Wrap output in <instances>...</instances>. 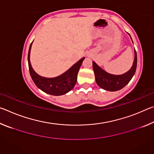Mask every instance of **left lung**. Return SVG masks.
<instances>
[{"label":"left lung","instance_id":"1","mask_svg":"<svg viewBox=\"0 0 154 154\" xmlns=\"http://www.w3.org/2000/svg\"><path fill=\"white\" fill-rule=\"evenodd\" d=\"M92 65L96 82L98 86L103 90L115 92L121 90L122 88L126 86L134 76L137 65V52L134 49V59L131 69L122 75H116L108 73L98 66L95 62H92Z\"/></svg>","mask_w":154,"mask_h":154}]
</instances>
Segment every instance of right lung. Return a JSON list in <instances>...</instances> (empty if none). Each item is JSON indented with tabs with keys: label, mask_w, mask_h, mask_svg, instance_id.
<instances>
[{
	"label": "right lung",
	"mask_w": 154,
	"mask_h": 154,
	"mask_svg": "<svg viewBox=\"0 0 154 154\" xmlns=\"http://www.w3.org/2000/svg\"><path fill=\"white\" fill-rule=\"evenodd\" d=\"M32 43V42L31 43L28 50V62L30 76L36 86L43 92L54 96L63 95L71 91L76 84L78 72L83 60L85 59L84 57L60 76L54 78L43 77L36 73L31 66L30 54Z\"/></svg>",
	"instance_id": "1"
}]
</instances>
